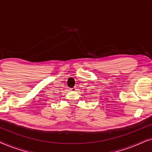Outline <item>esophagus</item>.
<instances>
[{
	"mask_svg": "<svg viewBox=\"0 0 152 152\" xmlns=\"http://www.w3.org/2000/svg\"><path fill=\"white\" fill-rule=\"evenodd\" d=\"M70 90H71V91H75L76 90V87H74V88H70Z\"/></svg>",
	"mask_w": 152,
	"mask_h": 152,
	"instance_id": "1",
	"label": "esophagus"
}]
</instances>
